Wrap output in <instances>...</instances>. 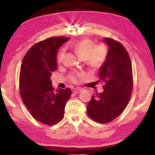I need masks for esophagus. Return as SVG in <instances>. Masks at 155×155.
<instances>
[{
	"label": "esophagus",
	"instance_id": "obj_1",
	"mask_svg": "<svg viewBox=\"0 0 155 155\" xmlns=\"http://www.w3.org/2000/svg\"><path fill=\"white\" fill-rule=\"evenodd\" d=\"M81 91H82L81 88H76V89H74L73 93H74V94H78V93H80V92H81Z\"/></svg>",
	"mask_w": 155,
	"mask_h": 155
}]
</instances>
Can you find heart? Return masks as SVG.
<instances>
[{
    "label": "heart",
    "instance_id": "obj_1",
    "mask_svg": "<svg viewBox=\"0 0 155 155\" xmlns=\"http://www.w3.org/2000/svg\"><path fill=\"white\" fill-rule=\"evenodd\" d=\"M75 53L81 59H87L88 64L92 68H98L103 64L107 56L106 49L102 45L94 48V44L89 39H83L72 45ZM64 57V51L62 49L58 54L57 61L61 62ZM73 83H77V75L71 77Z\"/></svg>",
    "mask_w": 155,
    "mask_h": 155
}]
</instances>
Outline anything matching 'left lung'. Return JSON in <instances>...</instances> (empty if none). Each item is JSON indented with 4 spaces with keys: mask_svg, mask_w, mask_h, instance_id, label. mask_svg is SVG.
Instances as JSON below:
<instances>
[{
    "mask_svg": "<svg viewBox=\"0 0 155 155\" xmlns=\"http://www.w3.org/2000/svg\"><path fill=\"white\" fill-rule=\"evenodd\" d=\"M107 45L106 58L98 71L103 92L94 94L87 104V114L99 123H106L119 116L130 100L133 90L131 61L119 42L104 38Z\"/></svg>",
    "mask_w": 155,
    "mask_h": 155,
    "instance_id": "8db88e82",
    "label": "left lung"
}]
</instances>
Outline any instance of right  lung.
<instances>
[{
	"label": "right lung",
	"mask_w": 155,
	"mask_h": 155,
	"mask_svg": "<svg viewBox=\"0 0 155 155\" xmlns=\"http://www.w3.org/2000/svg\"><path fill=\"white\" fill-rule=\"evenodd\" d=\"M69 38L51 37L29 49L23 58L19 77L20 94L29 113L40 123L53 125L64 117L71 90L54 91L51 76L57 68V53Z\"/></svg>",
	"instance_id": "1"
}]
</instances>
